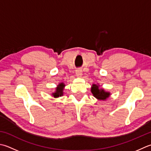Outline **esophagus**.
I'll list each match as a JSON object with an SVG mask.
<instances>
[{
    "label": "esophagus",
    "mask_w": 151,
    "mask_h": 151,
    "mask_svg": "<svg viewBox=\"0 0 151 151\" xmlns=\"http://www.w3.org/2000/svg\"><path fill=\"white\" fill-rule=\"evenodd\" d=\"M76 75L77 76H78V77H81L82 76V70H80V69H78V70H76Z\"/></svg>",
    "instance_id": "34e87169"
}]
</instances>
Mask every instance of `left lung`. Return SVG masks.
<instances>
[{
  "label": "left lung",
  "instance_id": "left-lung-1",
  "mask_svg": "<svg viewBox=\"0 0 151 151\" xmlns=\"http://www.w3.org/2000/svg\"><path fill=\"white\" fill-rule=\"evenodd\" d=\"M99 84H93L91 87V92L93 97L100 101H105L111 96L109 91H106L103 88H99Z\"/></svg>",
  "mask_w": 151,
  "mask_h": 151
}]
</instances>
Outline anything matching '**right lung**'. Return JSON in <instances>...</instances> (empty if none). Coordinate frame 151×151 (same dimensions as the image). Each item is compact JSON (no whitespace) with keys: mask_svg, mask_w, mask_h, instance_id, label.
<instances>
[{"mask_svg":"<svg viewBox=\"0 0 151 151\" xmlns=\"http://www.w3.org/2000/svg\"><path fill=\"white\" fill-rule=\"evenodd\" d=\"M65 86V84L63 82H61V83L59 84L57 86V87L55 88V90L54 92H53L52 93V96L55 97V98H58V97L63 96Z\"/></svg>","mask_w":151,"mask_h":151,"instance_id":"1","label":"right lung"}]
</instances>
